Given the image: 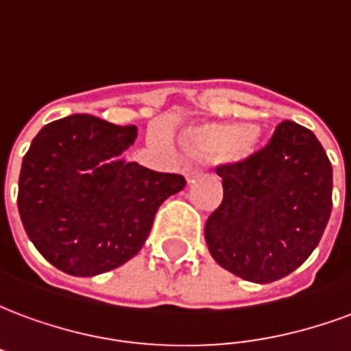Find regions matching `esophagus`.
<instances>
[{"label":"esophagus","instance_id":"34e87169","mask_svg":"<svg viewBox=\"0 0 351 351\" xmlns=\"http://www.w3.org/2000/svg\"><path fill=\"white\" fill-rule=\"evenodd\" d=\"M182 173H184V176H186V180H188V182H193V180H195V178L199 176L197 169L190 167V165H186V167L182 169Z\"/></svg>","mask_w":351,"mask_h":351}]
</instances>
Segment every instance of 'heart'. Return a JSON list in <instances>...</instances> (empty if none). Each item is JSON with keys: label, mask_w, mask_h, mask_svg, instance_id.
Returning a JSON list of instances; mask_svg holds the SVG:
<instances>
[{"label": "heart", "mask_w": 351, "mask_h": 351, "mask_svg": "<svg viewBox=\"0 0 351 351\" xmlns=\"http://www.w3.org/2000/svg\"><path fill=\"white\" fill-rule=\"evenodd\" d=\"M259 143V133L252 123H206L191 130L186 145L191 152L206 160H244Z\"/></svg>", "instance_id": "obj_1"}]
</instances>
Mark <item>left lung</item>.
<instances>
[{
	"label": "left lung",
	"instance_id": "8db88e82",
	"mask_svg": "<svg viewBox=\"0 0 351 351\" xmlns=\"http://www.w3.org/2000/svg\"><path fill=\"white\" fill-rule=\"evenodd\" d=\"M223 199L205 226L216 263L258 284L301 267L332 208V167L316 135L291 120L237 163L218 165Z\"/></svg>",
	"mask_w": 351,
	"mask_h": 351
}]
</instances>
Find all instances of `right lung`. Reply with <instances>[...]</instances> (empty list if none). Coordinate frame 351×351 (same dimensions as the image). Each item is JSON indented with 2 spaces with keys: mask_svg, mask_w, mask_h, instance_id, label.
Masks as SVG:
<instances>
[{
  "mask_svg": "<svg viewBox=\"0 0 351 351\" xmlns=\"http://www.w3.org/2000/svg\"><path fill=\"white\" fill-rule=\"evenodd\" d=\"M135 125L92 114L47 123L22 160L19 213L47 261L73 276L112 271L150 235L160 205L186 186L182 175L120 160Z\"/></svg>",
  "mask_w": 351,
  "mask_h": 351,
  "instance_id": "1",
  "label": "right lung"
}]
</instances>
